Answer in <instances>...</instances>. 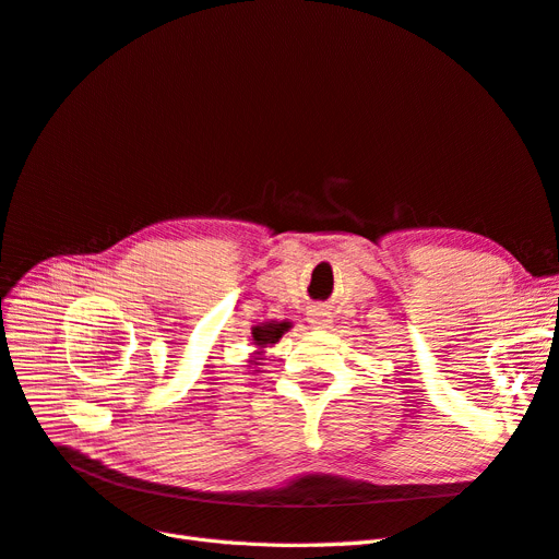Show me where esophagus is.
I'll return each instance as SVG.
<instances>
[{
  "label": "esophagus",
  "instance_id": "esophagus-1",
  "mask_svg": "<svg viewBox=\"0 0 559 559\" xmlns=\"http://www.w3.org/2000/svg\"><path fill=\"white\" fill-rule=\"evenodd\" d=\"M308 321H310V326H314V329H329L331 312L324 306H312L308 310Z\"/></svg>",
  "mask_w": 559,
  "mask_h": 559
}]
</instances>
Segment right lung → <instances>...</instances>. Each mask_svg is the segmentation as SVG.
<instances>
[{
  "mask_svg": "<svg viewBox=\"0 0 559 559\" xmlns=\"http://www.w3.org/2000/svg\"><path fill=\"white\" fill-rule=\"evenodd\" d=\"M289 331V321H270V324H263V326H257L253 329V341H257V345H267V343H277L282 333Z\"/></svg>",
  "mask_w": 559,
  "mask_h": 559,
  "instance_id": "1",
  "label": "right lung"
}]
</instances>
